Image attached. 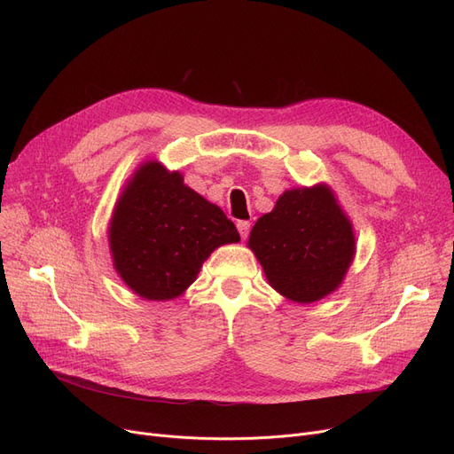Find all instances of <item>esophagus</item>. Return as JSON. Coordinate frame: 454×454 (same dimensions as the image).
<instances>
[{
	"mask_svg": "<svg viewBox=\"0 0 454 454\" xmlns=\"http://www.w3.org/2000/svg\"><path fill=\"white\" fill-rule=\"evenodd\" d=\"M237 230H239L243 239H247L248 233H250V223L248 221H239V223H237Z\"/></svg>",
	"mask_w": 454,
	"mask_h": 454,
	"instance_id": "34e87169",
	"label": "esophagus"
}]
</instances>
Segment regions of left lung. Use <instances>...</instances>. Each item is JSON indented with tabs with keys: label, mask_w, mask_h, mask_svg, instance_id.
Here are the masks:
<instances>
[{
	"label": "left lung",
	"mask_w": 454,
	"mask_h": 454,
	"mask_svg": "<svg viewBox=\"0 0 454 454\" xmlns=\"http://www.w3.org/2000/svg\"><path fill=\"white\" fill-rule=\"evenodd\" d=\"M248 248L270 287L296 303L335 293L356 252L353 224L327 184L283 191L254 224Z\"/></svg>",
	"instance_id": "obj_1"
}]
</instances>
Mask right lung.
Wrapping results in <instances>:
<instances>
[{"label": "right lung", "instance_id": "obj_1", "mask_svg": "<svg viewBox=\"0 0 454 454\" xmlns=\"http://www.w3.org/2000/svg\"><path fill=\"white\" fill-rule=\"evenodd\" d=\"M239 241L224 211L158 160L139 163L108 224L115 272L134 294L151 301L182 296L213 250Z\"/></svg>", "mask_w": 454, "mask_h": 454}]
</instances>
